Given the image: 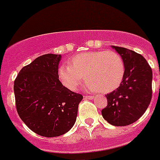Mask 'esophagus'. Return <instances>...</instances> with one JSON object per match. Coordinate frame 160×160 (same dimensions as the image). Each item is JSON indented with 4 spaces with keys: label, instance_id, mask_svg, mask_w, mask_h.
<instances>
[{
    "label": "esophagus",
    "instance_id": "obj_1",
    "mask_svg": "<svg viewBox=\"0 0 160 160\" xmlns=\"http://www.w3.org/2000/svg\"><path fill=\"white\" fill-rule=\"evenodd\" d=\"M85 99H93V98H94V96H92V95H85L84 97Z\"/></svg>",
    "mask_w": 160,
    "mask_h": 160
}]
</instances>
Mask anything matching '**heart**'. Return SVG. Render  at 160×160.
Listing matches in <instances>:
<instances>
[{"instance_id": "1", "label": "heart", "mask_w": 160, "mask_h": 160, "mask_svg": "<svg viewBox=\"0 0 160 160\" xmlns=\"http://www.w3.org/2000/svg\"><path fill=\"white\" fill-rule=\"evenodd\" d=\"M69 65L58 69L60 82L71 91L77 90L84 81L88 88L100 93H109L119 87L125 74L122 58L113 51H89L74 56Z\"/></svg>"}]
</instances>
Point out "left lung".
I'll return each mask as SVG.
<instances>
[{"instance_id": "left-lung-1", "label": "left lung", "mask_w": 160, "mask_h": 160, "mask_svg": "<svg viewBox=\"0 0 160 160\" xmlns=\"http://www.w3.org/2000/svg\"><path fill=\"white\" fill-rule=\"evenodd\" d=\"M112 48L122 58L125 74L120 86L106 95L108 105L102 110V115L111 125L123 127L136 122L149 107L153 74L141 55L125 48Z\"/></svg>"}]
</instances>
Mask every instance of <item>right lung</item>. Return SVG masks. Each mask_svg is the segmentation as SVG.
I'll use <instances>...</instances> for the list:
<instances>
[{"label":"right lung","instance_id":"1","mask_svg":"<svg viewBox=\"0 0 160 160\" xmlns=\"http://www.w3.org/2000/svg\"><path fill=\"white\" fill-rule=\"evenodd\" d=\"M62 56L46 54L21 69L14 83L19 118L33 132L55 137L68 132L76 121L83 96L60 82Z\"/></svg>","mask_w":160,"mask_h":160}]
</instances>
